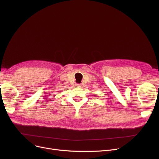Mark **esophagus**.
<instances>
[{
    "label": "esophagus",
    "instance_id": "obj_1",
    "mask_svg": "<svg viewBox=\"0 0 159 159\" xmlns=\"http://www.w3.org/2000/svg\"><path fill=\"white\" fill-rule=\"evenodd\" d=\"M75 85H76L77 87H81V85H80V84H75Z\"/></svg>",
    "mask_w": 159,
    "mask_h": 159
}]
</instances>
